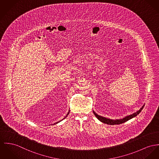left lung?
Segmentation results:
<instances>
[{
  "instance_id": "1",
  "label": "left lung",
  "mask_w": 159,
  "mask_h": 159,
  "mask_svg": "<svg viewBox=\"0 0 159 159\" xmlns=\"http://www.w3.org/2000/svg\"><path fill=\"white\" fill-rule=\"evenodd\" d=\"M145 105H143L142 108L136 111L134 113H133V114H130L129 116H125V117H123L122 119H116V120H114V119H110L108 118H107V117H103V116H99L98 115L97 113H96L94 111H93V113L94 114L95 116L98 118V120H100L101 122L103 123H106L107 125H119V124H122L123 123L126 122V121L133 119L135 117V116H137L140 112L141 111L143 110V107H144Z\"/></svg>"
}]
</instances>
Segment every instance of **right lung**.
Segmentation results:
<instances>
[{
	"label": "right lung",
	"mask_w": 159,
	"mask_h": 159,
	"mask_svg": "<svg viewBox=\"0 0 159 159\" xmlns=\"http://www.w3.org/2000/svg\"><path fill=\"white\" fill-rule=\"evenodd\" d=\"M69 112H70V111H68V113H67V114H66V116H65V117H64V118H63V119H61V120H59V122H57L54 123V124H52V125H56V124H57V123H59V122H61V120H63V119H65V118H66V117H67V116H68V114H69Z\"/></svg>",
	"instance_id": "obj_1"
}]
</instances>
